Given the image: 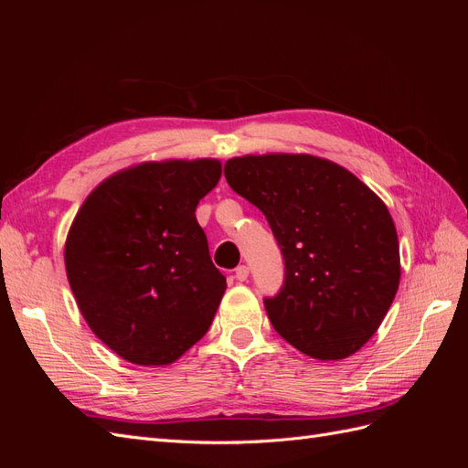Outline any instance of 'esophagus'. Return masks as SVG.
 I'll return each mask as SVG.
<instances>
[{
	"label": "esophagus",
	"mask_w": 468,
	"mask_h": 468,
	"mask_svg": "<svg viewBox=\"0 0 468 468\" xmlns=\"http://www.w3.org/2000/svg\"><path fill=\"white\" fill-rule=\"evenodd\" d=\"M234 275H236V279H238V281H246V279H248V275H250V269H248L246 265H238Z\"/></svg>",
	"instance_id": "1"
}]
</instances>
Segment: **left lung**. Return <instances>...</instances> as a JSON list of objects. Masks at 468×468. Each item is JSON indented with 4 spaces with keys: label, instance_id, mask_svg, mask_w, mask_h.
Wrapping results in <instances>:
<instances>
[{
    "label": "left lung",
    "instance_id": "left-lung-1",
    "mask_svg": "<svg viewBox=\"0 0 468 468\" xmlns=\"http://www.w3.org/2000/svg\"><path fill=\"white\" fill-rule=\"evenodd\" d=\"M224 176L263 212L285 260L281 291L263 301L275 332L320 361L359 351L400 282L387 205L346 167L308 154L242 155Z\"/></svg>",
    "mask_w": 468,
    "mask_h": 468
}]
</instances>
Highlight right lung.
Segmentation results:
<instances>
[{"label": "right lung", "instance_id": "add662e5", "mask_svg": "<svg viewBox=\"0 0 468 468\" xmlns=\"http://www.w3.org/2000/svg\"><path fill=\"white\" fill-rule=\"evenodd\" d=\"M218 160L146 162L90 193L64 261L80 313L134 365H169L210 328L226 277L208 256L195 208L215 189Z\"/></svg>", "mask_w": 468, "mask_h": 468}]
</instances>
